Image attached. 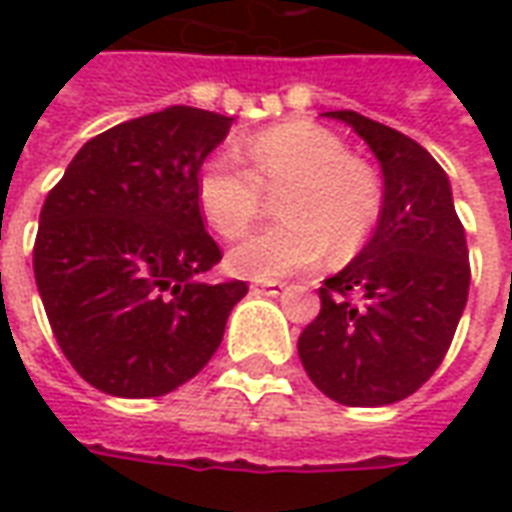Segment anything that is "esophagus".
I'll use <instances>...</instances> for the list:
<instances>
[{
	"label": "esophagus",
	"mask_w": 512,
	"mask_h": 512,
	"mask_svg": "<svg viewBox=\"0 0 512 512\" xmlns=\"http://www.w3.org/2000/svg\"><path fill=\"white\" fill-rule=\"evenodd\" d=\"M285 290V282H255L252 293L255 296H279Z\"/></svg>",
	"instance_id": "obj_1"
}]
</instances>
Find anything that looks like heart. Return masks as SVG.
Masks as SVG:
<instances>
[{"mask_svg": "<svg viewBox=\"0 0 512 512\" xmlns=\"http://www.w3.org/2000/svg\"><path fill=\"white\" fill-rule=\"evenodd\" d=\"M244 161L219 150L197 172V202L222 238H238L279 194L285 222L246 235L227 266L252 279H277L315 266L326 249L334 263L356 257L376 233L384 191L365 158L345 153L326 128L288 120L241 142Z\"/></svg>", "mask_w": 512, "mask_h": 512, "instance_id": "heart-1", "label": "heart"}]
</instances>
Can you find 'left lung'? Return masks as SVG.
<instances>
[{
  "label": "left lung",
  "mask_w": 512,
  "mask_h": 512,
  "mask_svg": "<svg viewBox=\"0 0 512 512\" xmlns=\"http://www.w3.org/2000/svg\"><path fill=\"white\" fill-rule=\"evenodd\" d=\"M326 115L376 153L384 208L370 244L323 282L299 356L326 397L389 406L414 395L450 351L472 279L466 233L450 180L425 147L351 109Z\"/></svg>",
  "instance_id": "8db88e82"
}]
</instances>
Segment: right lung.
I'll use <instances>...</instances> for the list:
<instances>
[{
    "mask_svg": "<svg viewBox=\"0 0 512 512\" xmlns=\"http://www.w3.org/2000/svg\"><path fill=\"white\" fill-rule=\"evenodd\" d=\"M233 117L169 106L93 136L40 211L32 266L73 370L115 397H161L208 365L246 282L222 260L197 172Z\"/></svg>",
    "mask_w": 512,
    "mask_h": 512,
    "instance_id": "add662e5",
    "label": "right lung"
}]
</instances>
